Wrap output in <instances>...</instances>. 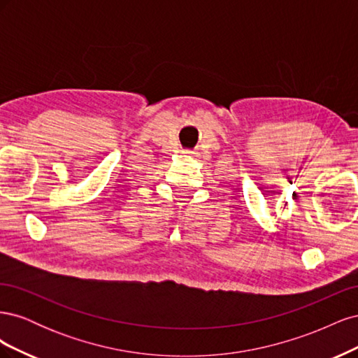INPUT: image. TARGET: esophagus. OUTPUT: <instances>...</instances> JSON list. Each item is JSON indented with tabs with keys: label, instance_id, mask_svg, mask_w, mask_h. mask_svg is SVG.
<instances>
[{
	"label": "esophagus",
	"instance_id": "34e87169",
	"mask_svg": "<svg viewBox=\"0 0 358 358\" xmlns=\"http://www.w3.org/2000/svg\"><path fill=\"white\" fill-rule=\"evenodd\" d=\"M187 154H189V155H191V154H192V152H189V150H188V152H187Z\"/></svg>",
	"mask_w": 358,
	"mask_h": 358
}]
</instances>
